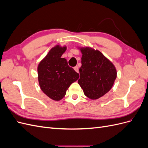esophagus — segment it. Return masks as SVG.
I'll use <instances>...</instances> for the list:
<instances>
[{
  "label": "esophagus",
  "instance_id": "1",
  "mask_svg": "<svg viewBox=\"0 0 148 148\" xmlns=\"http://www.w3.org/2000/svg\"><path fill=\"white\" fill-rule=\"evenodd\" d=\"M74 70H75L76 72L78 73V71H79V69H78V66H75V67H74Z\"/></svg>",
  "mask_w": 148,
  "mask_h": 148
}]
</instances>
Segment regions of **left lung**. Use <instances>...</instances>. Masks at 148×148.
<instances>
[{"mask_svg":"<svg viewBox=\"0 0 148 148\" xmlns=\"http://www.w3.org/2000/svg\"><path fill=\"white\" fill-rule=\"evenodd\" d=\"M82 53V66L78 83L84 95L97 99L108 92L117 78L114 64L98 50L91 47H79Z\"/></svg>","mask_w":148,"mask_h":148,"instance_id":"obj_1","label":"left lung"}]
</instances>
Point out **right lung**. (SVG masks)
<instances>
[{
	"label": "right lung",
	"mask_w": 148,
	"mask_h": 148,
	"mask_svg": "<svg viewBox=\"0 0 148 148\" xmlns=\"http://www.w3.org/2000/svg\"><path fill=\"white\" fill-rule=\"evenodd\" d=\"M66 46L57 45L52 47L38 66V81L43 92L54 101H60L70 84L79 78V74L68 65L62 56Z\"/></svg>",
	"instance_id": "obj_1"
}]
</instances>
